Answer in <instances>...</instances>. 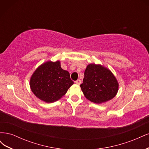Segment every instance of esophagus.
Returning a JSON list of instances; mask_svg holds the SVG:
<instances>
[{"label": "esophagus", "mask_w": 149, "mask_h": 149, "mask_svg": "<svg viewBox=\"0 0 149 149\" xmlns=\"http://www.w3.org/2000/svg\"><path fill=\"white\" fill-rule=\"evenodd\" d=\"M81 81L80 79H78V80H76V81H75V83L76 84H81Z\"/></svg>", "instance_id": "1"}]
</instances>
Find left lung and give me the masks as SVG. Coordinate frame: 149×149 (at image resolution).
<instances>
[{"mask_svg":"<svg viewBox=\"0 0 149 149\" xmlns=\"http://www.w3.org/2000/svg\"><path fill=\"white\" fill-rule=\"evenodd\" d=\"M80 87L88 100L100 104L113 98L118 93L119 84L110 70L100 65L90 64L84 71Z\"/></svg>","mask_w":149,"mask_h":149,"instance_id":"8db88e82","label":"left lung"}]
</instances>
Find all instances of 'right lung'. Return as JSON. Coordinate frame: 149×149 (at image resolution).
Masks as SVG:
<instances>
[{
	"label": "right lung",
	"instance_id": "right-lung-1",
	"mask_svg": "<svg viewBox=\"0 0 149 149\" xmlns=\"http://www.w3.org/2000/svg\"><path fill=\"white\" fill-rule=\"evenodd\" d=\"M74 82L60 62L48 61L35 70L30 85L35 95L46 102H55L63 96Z\"/></svg>",
	"mask_w": 149,
	"mask_h": 149
}]
</instances>
